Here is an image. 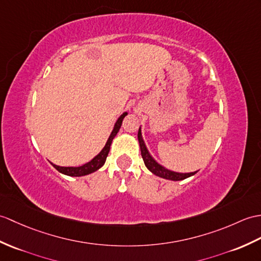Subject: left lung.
Masks as SVG:
<instances>
[{
    "label": "left lung",
    "mask_w": 261,
    "mask_h": 261,
    "mask_svg": "<svg viewBox=\"0 0 261 261\" xmlns=\"http://www.w3.org/2000/svg\"><path fill=\"white\" fill-rule=\"evenodd\" d=\"M138 140H139V144H140L141 155H142V159L144 161L145 167H147L153 174L158 175V177L163 178V179H168V180L180 181V180H184V179L191 177V175H193L197 172V171L196 172H189V173L174 172V171H171V170H168V169H166L165 167H162L161 165H159V163L156 162L152 158V156H151L147 147H145L144 141L142 139V135H141V128L139 129V131H138Z\"/></svg>",
    "instance_id": "1"
}]
</instances>
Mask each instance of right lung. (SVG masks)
I'll return each instance as SVG.
<instances>
[{
	"instance_id": "add662e5",
	"label": "right lung",
	"mask_w": 261,
	"mask_h": 261,
	"mask_svg": "<svg viewBox=\"0 0 261 261\" xmlns=\"http://www.w3.org/2000/svg\"><path fill=\"white\" fill-rule=\"evenodd\" d=\"M126 114H128L126 112L121 114L120 118L117 120L116 124H114V128L111 132L110 137H109V139H108L105 148L101 150V152L98 155H95L92 160L87 162L86 165L80 166V167H60L57 165H53V163H51V165L56 168L59 172H61L66 175H70V177H81V175H87V174H90V173H92V172L98 170V169H100L103 165H105L107 156L109 154V151H110L112 140L114 139V137L117 136V133L119 132V130L121 128V124H122V120L126 116Z\"/></svg>"
}]
</instances>
